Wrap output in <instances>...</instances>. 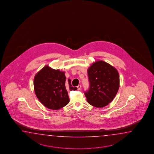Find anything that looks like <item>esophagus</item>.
I'll list each match as a JSON object with an SVG mask.
<instances>
[{
	"label": "esophagus",
	"mask_w": 154,
	"mask_h": 154,
	"mask_svg": "<svg viewBox=\"0 0 154 154\" xmlns=\"http://www.w3.org/2000/svg\"><path fill=\"white\" fill-rule=\"evenodd\" d=\"M81 85H79L78 86H77V88H78V90H80V88H81Z\"/></svg>",
	"instance_id": "1"
}]
</instances>
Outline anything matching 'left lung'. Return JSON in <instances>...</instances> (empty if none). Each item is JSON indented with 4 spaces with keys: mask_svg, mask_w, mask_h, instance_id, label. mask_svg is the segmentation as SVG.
<instances>
[{
    "mask_svg": "<svg viewBox=\"0 0 154 154\" xmlns=\"http://www.w3.org/2000/svg\"><path fill=\"white\" fill-rule=\"evenodd\" d=\"M89 88L84 91L88 102L95 107H103L114 99L119 87L117 69L103 61L94 63L88 70Z\"/></svg>",
    "mask_w": 154,
    "mask_h": 154,
    "instance_id": "1",
    "label": "left lung"
}]
</instances>
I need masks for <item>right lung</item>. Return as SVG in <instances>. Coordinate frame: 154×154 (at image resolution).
I'll return each instance as SVG.
<instances>
[{"instance_id": "add662e5", "label": "right lung", "mask_w": 154, "mask_h": 154, "mask_svg": "<svg viewBox=\"0 0 154 154\" xmlns=\"http://www.w3.org/2000/svg\"><path fill=\"white\" fill-rule=\"evenodd\" d=\"M71 81L66 82L64 72L46 66L36 74L33 86L36 96L47 108L57 110L69 102L68 90H76Z\"/></svg>"}]
</instances>
